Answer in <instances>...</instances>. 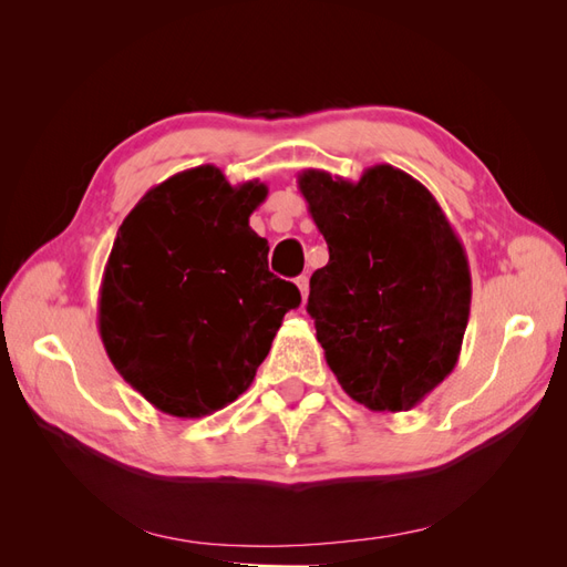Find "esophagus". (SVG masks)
Listing matches in <instances>:
<instances>
[{"label": "esophagus", "mask_w": 567, "mask_h": 567, "mask_svg": "<svg viewBox=\"0 0 567 567\" xmlns=\"http://www.w3.org/2000/svg\"><path fill=\"white\" fill-rule=\"evenodd\" d=\"M296 286H298L300 296H302V302H305V300H307V293H310V281H307V277H298V279H296Z\"/></svg>", "instance_id": "34e87169"}]
</instances>
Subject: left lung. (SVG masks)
<instances>
[{"mask_svg": "<svg viewBox=\"0 0 567 567\" xmlns=\"http://www.w3.org/2000/svg\"><path fill=\"white\" fill-rule=\"evenodd\" d=\"M329 246L307 312L340 388L371 411H409L458 362L471 315L468 257L433 194L392 165L359 182L298 175Z\"/></svg>", "mask_w": 567, "mask_h": 567, "instance_id": "8db88e82", "label": "left lung"}]
</instances>
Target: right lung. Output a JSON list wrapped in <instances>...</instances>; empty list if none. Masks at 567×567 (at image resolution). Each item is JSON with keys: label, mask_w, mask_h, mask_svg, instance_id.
Wrapping results in <instances>:
<instances>
[{"label": "right lung", "mask_w": 567, "mask_h": 567, "mask_svg": "<svg viewBox=\"0 0 567 567\" xmlns=\"http://www.w3.org/2000/svg\"><path fill=\"white\" fill-rule=\"evenodd\" d=\"M267 184L198 165L153 186L117 229L99 333L117 373L165 414L200 419L244 394L296 284L274 277L248 219Z\"/></svg>", "instance_id": "add662e5"}]
</instances>
